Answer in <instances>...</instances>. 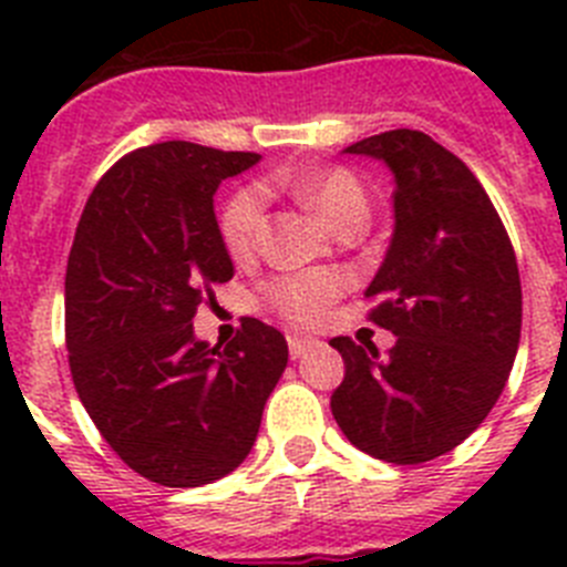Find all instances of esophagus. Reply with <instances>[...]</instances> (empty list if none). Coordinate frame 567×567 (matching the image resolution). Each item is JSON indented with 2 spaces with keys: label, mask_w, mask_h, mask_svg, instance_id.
<instances>
[{
  "label": "esophagus",
  "mask_w": 567,
  "mask_h": 567,
  "mask_svg": "<svg viewBox=\"0 0 567 567\" xmlns=\"http://www.w3.org/2000/svg\"><path fill=\"white\" fill-rule=\"evenodd\" d=\"M287 343H289V354L292 358H303V354L309 352L315 346L312 338H307V334H287Z\"/></svg>",
  "instance_id": "esophagus-1"
}]
</instances>
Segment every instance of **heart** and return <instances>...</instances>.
Returning a JSON list of instances; mask_svg holds the SVG:
<instances>
[{"label":"heart","instance_id":"b5f03b06","mask_svg":"<svg viewBox=\"0 0 567 567\" xmlns=\"http://www.w3.org/2000/svg\"><path fill=\"white\" fill-rule=\"evenodd\" d=\"M287 187L338 229L352 221H365V215H369V198L352 169L315 167L289 178ZM264 209H267V198L260 187L235 189L221 207L218 229H221L224 247L235 258L249 255L258 244ZM343 289L346 278L340 272L312 269V272H292L269 280L264 287V300L275 315L295 327H312L329 312V307L334 303V298H340Z\"/></svg>","mask_w":567,"mask_h":567}]
</instances>
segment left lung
I'll return each mask as SVG.
<instances>
[{"label": "left lung", "mask_w": 567, "mask_h": 567, "mask_svg": "<svg viewBox=\"0 0 567 567\" xmlns=\"http://www.w3.org/2000/svg\"><path fill=\"white\" fill-rule=\"evenodd\" d=\"M346 153L394 173V235L365 298L398 340L383 358L374 343L329 340L346 363L332 414L360 452L429 463L503 394L523 327L517 255L477 175L432 135L389 130Z\"/></svg>", "instance_id": "8db88e82"}]
</instances>
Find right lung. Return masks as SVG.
<instances>
[{
    "label": "right lung",
    "instance_id": "right-lung-1",
    "mask_svg": "<svg viewBox=\"0 0 567 567\" xmlns=\"http://www.w3.org/2000/svg\"><path fill=\"white\" fill-rule=\"evenodd\" d=\"M258 153L189 142L133 150L99 178L64 275V343L79 400L135 474L167 488L247 460L287 340L244 318L227 346L195 340L213 284L233 278L213 195Z\"/></svg>",
    "mask_w": 567,
    "mask_h": 567
}]
</instances>
